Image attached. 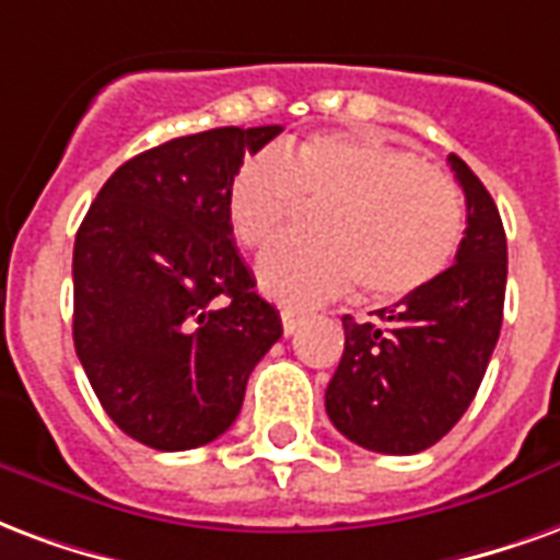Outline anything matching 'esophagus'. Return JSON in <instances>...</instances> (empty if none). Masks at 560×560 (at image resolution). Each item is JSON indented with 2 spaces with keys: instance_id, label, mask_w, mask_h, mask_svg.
I'll use <instances>...</instances> for the list:
<instances>
[{
  "instance_id": "esophagus-1",
  "label": "esophagus",
  "mask_w": 560,
  "mask_h": 560,
  "mask_svg": "<svg viewBox=\"0 0 560 560\" xmlns=\"http://www.w3.org/2000/svg\"><path fill=\"white\" fill-rule=\"evenodd\" d=\"M280 322H283L285 334H295L298 325L304 322V313H298V310H283V313H280Z\"/></svg>"
}]
</instances>
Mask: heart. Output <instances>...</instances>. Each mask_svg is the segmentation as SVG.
<instances>
[{
  "mask_svg": "<svg viewBox=\"0 0 560 560\" xmlns=\"http://www.w3.org/2000/svg\"><path fill=\"white\" fill-rule=\"evenodd\" d=\"M301 208L313 241H283L259 259V283L280 304L310 307L352 283L387 304L447 271L465 230L451 178L370 133H316L247 158L232 175L226 214L244 247H268Z\"/></svg>",
  "mask_w": 560,
  "mask_h": 560,
  "instance_id": "heart-1",
  "label": "heart"
}]
</instances>
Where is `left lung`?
I'll return each mask as SVG.
<instances>
[{
    "mask_svg": "<svg viewBox=\"0 0 560 560\" xmlns=\"http://www.w3.org/2000/svg\"><path fill=\"white\" fill-rule=\"evenodd\" d=\"M465 194L456 262L402 298L342 316L346 349L325 390L330 423L366 451L409 456L456 427L483 382L504 319L508 238L492 196L468 163L447 158Z\"/></svg>",
    "mask_w": 560,
    "mask_h": 560,
    "instance_id": "1",
    "label": "left lung"
}]
</instances>
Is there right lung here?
Instances as JSON below:
<instances>
[{"mask_svg":"<svg viewBox=\"0 0 560 560\" xmlns=\"http://www.w3.org/2000/svg\"><path fill=\"white\" fill-rule=\"evenodd\" d=\"M280 125L214 128L121 163L73 241V349L118 430L154 451L214 442L283 325L235 250L226 190Z\"/></svg>","mask_w":560,"mask_h":560,"instance_id":"right-lung-1","label":"right lung"}]
</instances>
